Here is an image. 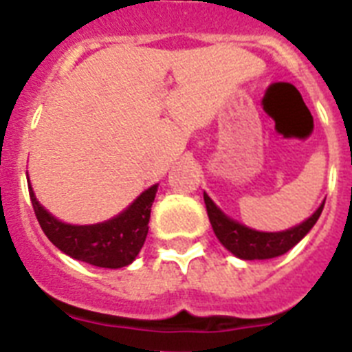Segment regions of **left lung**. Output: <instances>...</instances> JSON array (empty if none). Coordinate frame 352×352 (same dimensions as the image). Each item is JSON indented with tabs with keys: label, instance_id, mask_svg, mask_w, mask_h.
<instances>
[{
	"label": "left lung",
	"instance_id": "obj_1",
	"mask_svg": "<svg viewBox=\"0 0 352 352\" xmlns=\"http://www.w3.org/2000/svg\"><path fill=\"white\" fill-rule=\"evenodd\" d=\"M204 204H206V212H208L210 225L214 228L217 239L234 256L241 257V259H270V257H278L285 252H289L309 234L312 226L316 225L318 217L322 215L325 203L301 225L285 232H257L248 226L239 225L230 217H226L206 193H204Z\"/></svg>",
	"mask_w": 352,
	"mask_h": 352
}]
</instances>
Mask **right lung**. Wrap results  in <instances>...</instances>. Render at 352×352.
<instances>
[{
    "instance_id": "obj_1",
    "label": "right lung",
    "mask_w": 352,
    "mask_h": 352,
    "mask_svg": "<svg viewBox=\"0 0 352 352\" xmlns=\"http://www.w3.org/2000/svg\"><path fill=\"white\" fill-rule=\"evenodd\" d=\"M157 184L140 193V197L120 215L89 226L65 225L54 219L29 188L30 203L43 234L63 254L102 268H122L138 256L148 235L149 214Z\"/></svg>"
}]
</instances>
